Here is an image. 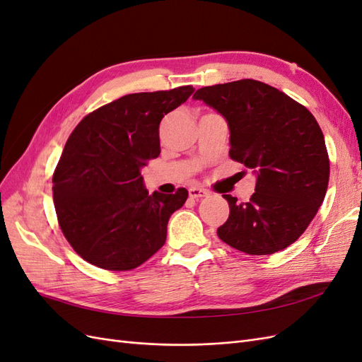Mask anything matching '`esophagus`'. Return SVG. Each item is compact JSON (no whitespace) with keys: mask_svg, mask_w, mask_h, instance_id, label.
<instances>
[{"mask_svg":"<svg viewBox=\"0 0 362 362\" xmlns=\"http://www.w3.org/2000/svg\"><path fill=\"white\" fill-rule=\"evenodd\" d=\"M189 196L192 199H201V198H206L208 192L204 189H199V187H192V189H189Z\"/></svg>","mask_w":362,"mask_h":362,"instance_id":"1","label":"esophagus"}]
</instances>
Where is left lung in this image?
Wrapping results in <instances>:
<instances>
[{
	"instance_id": "1",
	"label": "left lung",
	"mask_w": 362,
	"mask_h": 362,
	"mask_svg": "<svg viewBox=\"0 0 362 362\" xmlns=\"http://www.w3.org/2000/svg\"><path fill=\"white\" fill-rule=\"evenodd\" d=\"M193 98L225 117L229 157L257 175L247 202L223 194L229 217L217 229L218 238L249 255L288 247L317 214L329 182V157L315 117L257 80L206 86Z\"/></svg>"
}]
</instances>
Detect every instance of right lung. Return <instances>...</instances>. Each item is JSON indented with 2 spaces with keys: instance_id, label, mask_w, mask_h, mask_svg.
I'll list each match as a JSON object with an SVG mask.
<instances>
[{
  "instance_id": "obj_1",
  "label": "right lung",
  "mask_w": 362,
  "mask_h": 362,
  "mask_svg": "<svg viewBox=\"0 0 362 362\" xmlns=\"http://www.w3.org/2000/svg\"><path fill=\"white\" fill-rule=\"evenodd\" d=\"M193 92L181 86L125 95L87 115L72 131L54 172L52 198L62 233L87 262L131 270L166 242L169 218L189 192L149 194L141 168L160 156L164 115Z\"/></svg>"
}]
</instances>
